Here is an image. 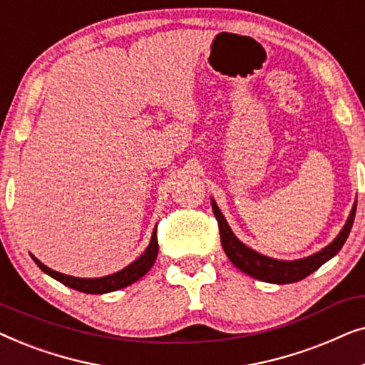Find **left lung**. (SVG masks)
<instances>
[{"label":"left lung","instance_id":"8db88e82","mask_svg":"<svg viewBox=\"0 0 365 365\" xmlns=\"http://www.w3.org/2000/svg\"><path fill=\"white\" fill-rule=\"evenodd\" d=\"M356 207L357 202L354 204L351 216H349L341 234H339L327 247H324L322 251L312 254V256H309L306 259H299V261H277V259L266 257L262 256V254L249 249L247 246H244V244L234 236L231 227L227 226L226 219H224L221 211H219V207L216 206V202L212 201V211L219 224V234H221L224 252L227 254L231 262L237 269H241L242 272L249 274L251 277H256L259 281L272 284H291L301 281V279L307 277L309 274L317 271L324 262H327L329 259L336 256V254L342 249L346 239L349 237V232H351L354 217H356Z\"/></svg>","mask_w":365,"mask_h":365}]
</instances>
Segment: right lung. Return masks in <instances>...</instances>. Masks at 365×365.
<instances>
[{"label":"right lung","instance_id":"obj_1","mask_svg":"<svg viewBox=\"0 0 365 365\" xmlns=\"http://www.w3.org/2000/svg\"><path fill=\"white\" fill-rule=\"evenodd\" d=\"M158 251H159L158 234H156V231H154L151 242H149L148 249L144 251L141 257L129 264L128 267H124L123 271L111 274V276H106V277H99V279H79V277L66 276V274L56 272V271H53V269L46 267L43 262H39L34 256H31V257H33V261L38 264V267L41 269V271L49 274V276L54 277L61 284H64V286L76 289V291L86 292V294H106V292H113V291H118V289L126 287V286H129V284L136 282L138 279H141L144 274H146L149 269L153 267V264L158 257Z\"/></svg>","mask_w":365,"mask_h":365}]
</instances>
